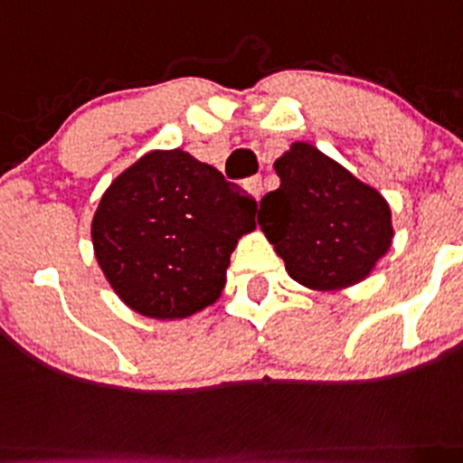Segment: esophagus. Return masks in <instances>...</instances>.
<instances>
[{"mask_svg": "<svg viewBox=\"0 0 463 463\" xmlns=\"http://www.w3.org/2000/svg\"><path fill=\"white\" fill-rule=\"evenodd\" d=\"M244 187H246V192H249L253 198H256V201H260V196H262V180L258 178V175H256V178L246 180Z\"/></svg>", "mask_w": 463, "mask_h": 463, "instance_id": "1", "label": "esophagus"}]
</instances>
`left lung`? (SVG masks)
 Segmentation results:
<instances>
[{
	"label": "left lung",
	"instance_id": "left-lung-1",
	"mask_svg": "<svg viewBox=\"0 0 463 463\" xmlns=\"http://www.w3.org/2000/svg\"><path fill=\"white\" fill-rule=\"evenodd\" d=\"M258 223L292 280L315 292L352 288L373 274L395 237L386 198L306 141L274 162Z\"/></svg>",
	"mask_w": 463,
	"mask_h": 463
}]
</instances>
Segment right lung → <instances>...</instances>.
Instances as JSON below:
<instances>
[{"instance_id":"add662e5","label":"right lung","mask_w":463,"mask_h":463,"mask_svg":"<svg viewBox=\"0 0 463 463\" xmlns=\"http://www.w3.org/2000/svg\"><path fill=\"white\" fill-rule=\"evenodd\" d=\"M256 201L183 148L150 150L111 180L90 222L95 260L134 313L187 319L222 297Z\"/></svg>"}]
</instances>
